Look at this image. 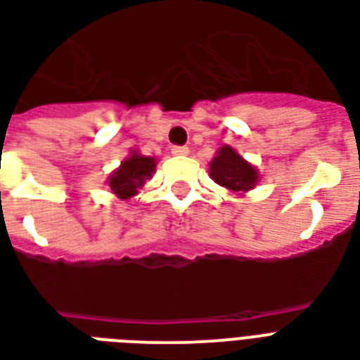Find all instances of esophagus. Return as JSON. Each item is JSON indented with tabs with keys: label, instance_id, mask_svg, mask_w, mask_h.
<instances>
[{
	"label": "esophagus",
	"instance_id": "34e87169",
	"mask_svg": "<svg viewBox=\"0 0 360 360\" xmlns=\"http://www.w3.org/2000/svg\"><path fill=\"white\" fill-rule=\"evenodd\" d=\"M171 152L174 155H188L189 154V148H188V146H172Z\"/></svg>",
	"mask_w": 360,
	"mask_h": 360
}]
</instances>
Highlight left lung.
I'll list each match as a JSON object with an SVG mask.
<instances>
[{"mask_svg": "<svg viewBox=\"0 0 360 360\" xmlns=\"http://www.w3.org/2000/svg\"><path fill=\"white\" fill-rule=\"evenodd\" d=\"M210 176L231 191H248L257 182V171L242 160L231 146L219 150L210 163Z\"/></svg>", "mask_w": 360, "mask_h": 360, "instance_id": "1", "label": "left lung"}]
</instances>
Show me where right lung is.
<instances>
[{
    "mask_svg": "<svg viewBox=\"0 0 360 360\" xmlns=\"http://www.w3.org/2000/svg\"><path fill=\"white\" fill-rule=\"evenodd\" d=\"M154 167L155 161L152 158L133 154L114 172V176L110 178V189L120 199H129L136 193V189L144 186L146 178L152 176Z\"/></svg>",
    "mask_w": 360,
    "mask_h": 360,
    "instance_id": "right-lung-1",
    "label": "right lung"
}]
</instances>
